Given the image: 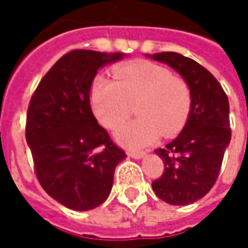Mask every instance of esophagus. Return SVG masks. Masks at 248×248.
<instances>
[{
	"label": "esophagus",
	"instance_id": "34e87169",
	"mask_svg": "<svg viewBox=\"0 0 248 248\" xmlns=\"http://www.w3.org/2000/svg\"><path fill=\"white\" fill-rule=\"evenodd\" d=\"M128 155H130L131 158L140 160V158H142V157L145 155V153H144V151H128Z\"/></svg>",
	"mask_w": 248,
	"mask_h": 248
}]
</instances>
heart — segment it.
I'll use <instances>...</instances> for the list:
<instances>
[{
    "mask_svg": "<svg viewBox=\"0 0 248 248\" xmlns=\"http://www.w3.org/2000/svg\"><path fill=\"white\" fill-rule=\"evenodd\" d=\"M115 79L98 77L91 90L94 112L109 130L120 127L133 112L139 118L117 130V140L128 148H141L157 137L177 134L187 121L191 93L187 82L169 68L137 61L115 70Z\"/></svg>",
    "mask_w": 248,
    "mask_h": 248,
    "instance_id": "heart-1",
    "label": "heart"
}]
</instances>
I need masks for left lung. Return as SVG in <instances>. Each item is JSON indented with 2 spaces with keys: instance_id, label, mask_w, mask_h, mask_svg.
I'll list each match as a JSON object with an SVG mask.
<instances>
[{
  "instance_id": "1",
  "label": "left lung",
  "mask_w": 248,
  "mask_h": 248,
  "mask_svg": "<svg viewBox=\"0 0 248 248\" xmlns=\"http://www.w3.org/2000/svg\"><path fill=\"white\" fill-rule=\"evenodd\" d=\"M174 68L187 82L191 108L181 133L155 154L164 172L153 181L158 199L171 205H188L214 186L224 151L232 140L229 98L214 76L199 62L178 52L147 54Z\"/></svg>"
}]
</instances>
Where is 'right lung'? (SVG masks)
Masks as SVG:
<instances>
[{
    "mask_svg": "<svg viewBox=\"0 0 248 248\" xmlns=\"http://www.w3.org/2000/svg\"><path fill=\"white\" fill-rule=\"evenodd\" d=\"M121 52L74 49L62 55L31 97L25 139L41 187L67 208L87 211L109 196L114 171L127 155L98 124L90 106L97 71Z\"/></svg>",
    "mask_w": 248,
    "mask_h": 248,
    "instance_id": "1",
    "label": "right lung"
}]
</instances>
